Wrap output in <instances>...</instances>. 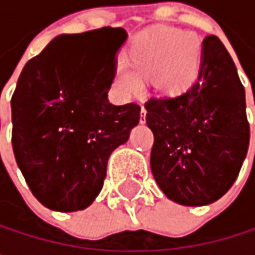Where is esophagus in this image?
Masks as SVG:
<instances>
[{"instance_id":"esophagus-1","label":"esophagus","mask_w":255,"mask_h":255,"mask_svg":"<svg viewBox=\"0 0 255 255\" xmlns=\"http://www.w3.org/2000/svg\"><path fill=\"white\" fill-rule=\"evenodd\" d=\"M140 123L144 124L146 123V109L141 106V111H140Z\"/></svg>"}]
</instances>
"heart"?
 Instances as JSON below:
<instances>
[{"mask_svg":"<svg viewBox=\"0 0 255 255\" xmlns=\"http://www.w3.org/2000/svg\"><path fill=\"white\" fill-rule=\"evenodd\" d=\"M202 44L195 33L159 29L137 38L126 60L115 63V81L126 94L143 90V78L152 77L155 90L164 96H178L198 75Z\"/></svg>","mask_w":255,"mask_h":255,"instance_id":"1","label":"heart"}]
</instances>
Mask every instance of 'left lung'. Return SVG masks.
<instances>
[{"instance_id": "1", "label": "left lung", "mask_w": 255, "mask_h": 255, "mask_svg": "<svg viewBox=\"0 0 255 255\" xmlns=\"http://www.w3.org/2000/svg\"><path fill=\"white\" fill-rule=\"evenodd\" d=\"M144 108L155 137L150 168L161 190L187 207L220 199L250 144L245 90L223 42L205 36L196 82L176 97H150Z\"/></svg>"}]
</instances>
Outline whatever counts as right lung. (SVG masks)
Masks as SVG:
<instances>
[{
	"mask_svg": "<svg viewBox=\"0 0 255 255\" xmlns=\"http://www.w3.org/2000/svg\"><path fill=\"white\" fill-rule=\"evenodd\" d=\"M126 39V29L111 26L60 35L19 77L11 97L14 158L33 196L50 210L87 208L103 187L111 153L138 124L137 103L108 100Z\"/></svg>",
	"mask_w": 255,
	"mask_h": 255,
	"instance_id": "obj_1",
	"label": "right lung"
}]
</instances>
